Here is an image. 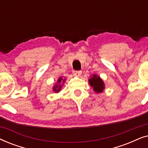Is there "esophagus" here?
<instances>
[{
    "label": "esophagus",
    "mask_w": 148,
    "mask_h": 148,
    "mask_svg": "<svg viewBox=\"0 0 148 148\" xmlns=\"http://www.w3.org/2000/svg\"><path fill=\"white\" fill-rule=\"evenodd\" d=\"M82 71H75V70L73 71V73L76 76H80L81 74H82Z\"/></svg>",
    "instance_id": "obj_1"
}]
</instances>
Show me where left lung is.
<instances>
[{
    "instance_id": "1",
    "label": "left lung",
    "mask_w": 148,
    "mask_h": 148,
    "mask_svg": "<svg viewBox=\"0 0 148 148\" xmlns=\"http://www.w3.org/2000/svg\"><path fill=\"white\" fill-rule=\"evenodd\" d=\"M89 82L96 93L102 92L104 89V84L102 80L100 78V77L96 75H94L92 77L89 79Z\"/></svg>"
}]
</instances>
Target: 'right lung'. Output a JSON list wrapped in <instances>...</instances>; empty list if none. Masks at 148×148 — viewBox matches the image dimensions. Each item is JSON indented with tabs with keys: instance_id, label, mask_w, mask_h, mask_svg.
<instances>
[{
	"instance_id": "1",
	"label": "right lung",
	"mask_w": 148,
	"mask_h": 148,
	"mask_svg": "<svg viewBox=\"0 0 148 148\" xmlns=\"http://www.w3.org/2000/svg\"><path fill=\"white\" fill-rule=\"evenodd\" d=\"M61 81H62V78H59V79H58V83H60V82H61ZM64 82V79L62 81V82ZM60 88H61V86H60V85L56 84V86L54 87L53 90L55 92H59V91H60Z\"/></svg>"
}]
</instances>
